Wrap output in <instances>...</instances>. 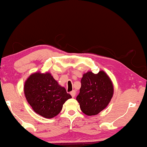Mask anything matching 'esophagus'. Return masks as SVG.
<instances>
[{"mask_svg":"<svg viewBox=\"0 0 147 147\" xmlns=\"http://www.w3.org/2000/svg\"><path fill=\"white\" fill-rule=\"evenodd\" d=\"M70 94H71V96L74 98V97L76 96V91H72L70 92Z\"/></svg>","mask_w":147,"mask_h":147,"instance_id":"34e87169","label":"esophagus"}]
</instances>
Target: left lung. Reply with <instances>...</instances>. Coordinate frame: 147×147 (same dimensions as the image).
Segmentation results:
<instances>
[{
  "instance_id": "1",
  "label": "left lung",
  "mask_w": 147,
  "mask_h": 147,
  "mask_svg": "<svg viewBox=\"0 0 147 147\" xmlns=\"http://www.w3.org/2000/svg\"><path fill=\"white\" fill-rule=\"evenodd\" d=\"M81 87L76 100L80 108L87 116H94L107 107L114 94L112 81L107 74L89 71L83 75Z\"/></svg>"
}]
</instances>
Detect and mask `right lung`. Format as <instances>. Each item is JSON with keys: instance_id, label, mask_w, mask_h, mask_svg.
Listing matches in <instances>:
<instances>
[{"instance_id": "1", "label": "right lung", "mask_w": 147, "mask_h": 147, "mask_svg": "<svg viewBox=\"0 0 147 147\" xmlns=\"http://www.w3.org/2000/svg\"><path fill=\"white\" fill-rule=\"evenodd\" d=\"M24 91L33 111L48 119L57 116L65 102L71 98L49 72L31 74L25 81Z\"/></svg>"}]
</instances>
